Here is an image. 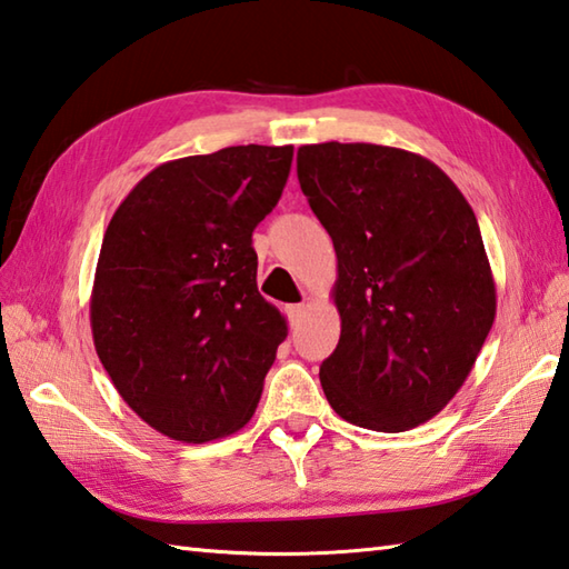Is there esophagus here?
<instances>
[{"mask_svg": "<svg viewBox=\"0 0 569 569\" xmlns=\"http://www.w3.org/2000/svg\"><path fill=\"white\" fill-rule=\"evenodd\" d=\"M287 317H289V321H292V327H297L299 319L305 317V305H289L287 307Z\"/></svg>", "mask_w": 569, "mask_h": 569, "instance_id": "obj_1", "label": "esophagus"}]
</instances>
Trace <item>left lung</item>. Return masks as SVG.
I'll return each instance as SVG.
<instances>
[{"label":"left lung","instance_id":"obj_1","mask_svg":"<svg viewBox=\"0 0 569 569\" xmlns=\"http://www.w3.org/2000/svg\"><path fill=\"white\" fill-rule=\"evenodd\" d=\"M297 178L337 252L341 337L319 367L329 406L371 431L426 423L496 319L473 208L431 160L389 146H302Z\"/></svg>","mask_w":569,"mask_h":569}]
</instances>
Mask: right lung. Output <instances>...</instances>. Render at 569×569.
<instances>
[{
    "mask_svg": "<svg viewBox=\"0 0 569 569\" xmlns=\"http://www.w3.org/2000/svg\"><path fill=\"white\" fill-rule=\"evenodd\" d=\"M292 146H230L153 168L106 228L91 292L96 353L121 399L173 441L250 421L280 309L257 292L252 230L280 200Z\"/></svg>",
    "mask_w": 569,
    "mask_h": 569,
    "instance_id": "1",
    "label": "right lung"
}]
</instances>
